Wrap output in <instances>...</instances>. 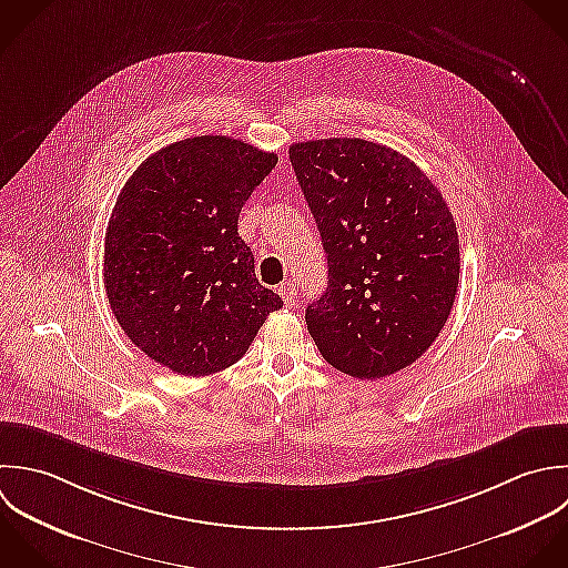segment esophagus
<instances>
[{
	"label": "esophagus",
	"mask_w": 568,
	"mask_h": 568,
	"mask_svg": "<svg viewBox=\"0 0 568 568\" xmlns=\"http://www.w3.org/2000/svg\"><path fill=\"white\" fill-rule=\"evenodd\" d=\"M278 294H281V298L285 301V307H292V305H294V301H296V287H294V283H290V281L281 283V285H278Z\"/></svg>",
	"instance_id": "esophagus-1"
}]
</instances>
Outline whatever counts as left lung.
<instances>
[{"instance_id": "1", "label": "left lung", "mask_w": 568, "mask_h": 568, "mask_svg": "<svg viewBox=\"0 0 568 568\" xmlns=\"http://www.w3.org/2000/svg\"><path fill=\"white\" fill-rule=\"evenodd\" d=\"M327 254V290L305 310L323 358L354 378L416 363L445 327L460 278L456 221L405 154L365 139L290 145Z\"/></svg>"}]
</instances>
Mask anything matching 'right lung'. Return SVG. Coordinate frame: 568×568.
Segmentation results:
<instances>
[{"mask_svg": "<svg viewBox=\"0 0 568 568\" xmlns=\"http://www.w3.org/2000/svg\"><path fill=\"white\" fill-rule=\"evenodd\" d=\"M278 156L230 136H192L148 156L105 230L103 287L125 336L181 376L234 365L283 307L254 274L239 214Z\"/></svg>", "mask_w": 568, "mask_h": 568, "instance_id": "obj_1", "label": "right lung"}]
</instances>
